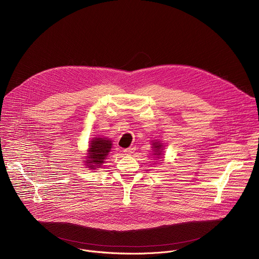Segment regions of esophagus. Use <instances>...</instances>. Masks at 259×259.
I'll return each instance as SVG.
<instances>
[{
  "label": "esophagus",
  "instance_id": "obj_1",
  "mask_svg": "<svg viewBox=\"0 0 259 259\" xmlns=\"http://www.w3.org/2000/svg\"><path fill=\"white\" fill-rule=\"evenodd\" d=\"M136 150V148L133 146V147H129V148H126V149H124V153L125 154H127V155H130V154H132V153H134V151Z\"/></svg>",
  "mask_w": 259,
  "mask_h": 259
}]
</instances>
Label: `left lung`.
Listing matches in <instances>:
<instances>
[{
	"mask_svg": "<svg viewBox=\"0 0 259 259\" xmlns=\"http://www.w3.org/2000/svg\"><path fill=\"white\" fill-rule=\"evenodd\" d=\"M151 145H152V155H154V157L155 158H157V159H159V158H163V156H162V150H163V145H162V143L159 141V140H153L152 141V143H151Z\"/></svg>",
	"mask_w": 259,
	"mask_h": 259,
	"instance_id": "left-lung-1",
	"label": "left lung"
}]
</instances>
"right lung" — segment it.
I'll list each match as a JSON object with an SVG mask.
<instances>
[{
  "label": "right lung",
  "mask_w": 259,
  "mask_h": 259,
  "mask_svg": "<svg viewBox=\"0 0 259 259\" xmlns=\"http://www.w3.org/2000/svg\"><path fill=\"white\" fill-rule=\"evenodd\" d=\"M113 143L112 140L107 137H94L89 144V150L86 151V156L83 158L85 167L89 169H98L102 167L105 159L108 158V155L112 149Z\"/></svg>",
  "instance_id": "obj_1"
}]
</instances>
